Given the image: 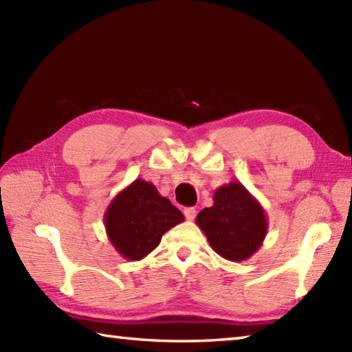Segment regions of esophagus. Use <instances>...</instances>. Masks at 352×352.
Returning <instances> with one entry per match:
<instances>
[{
  "label": "esophagus",
  "mask_w": 352,
  "mask_h": 352,
  "mask_svg": "<svg viewBox=\"0 0 352 352\" xmlns=\"http://www.w3.org/2000/svg\"><path fill=\"white\" fill-rule=\"evenodd\" d=\"M184 216H186V219H188V221L195 219V216H197L195 207H186L184 208Z\"/></svg>",
  "instance_id": "obj_1"
}]
</instances>
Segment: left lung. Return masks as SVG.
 <instances>
[{
	"label": "left lung",
	"instance_id": "left-lung-1",
	"mask_svg": "<svg viewBox=\"0 0 352 352\" xmlns=\"http://www.w3.org/2000/svg\"><path fill=\"white\" fill-rule=\"evenodd\" d=\"M197 226L214 252L230 261H243L256 252L267 234L263 207L241 182L214 190L213 206L197 216Z\"/></svg>",
	"mask_w": 352,
	"mask_h": 352
}]
</instances>
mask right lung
<instances>
[{
  "label": "right lung",
  "mask_w": 352,
  "mask_h": 352,
  "mask_svg": "<svg viewBox=\"0 0 352 352\" xmlns=\"http://www.w3.org/2000/svg\"><path fill=\"white\" fill-rule=\"evenodd\" d=\"M183 221V213L162 197L153 183L140 178L119 192L104 213L110 243L131 261L146 257L162 236Z\"/></svg>",
  "instance_id": "obj_1"
}]
</instances>
